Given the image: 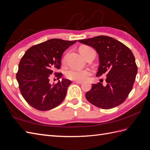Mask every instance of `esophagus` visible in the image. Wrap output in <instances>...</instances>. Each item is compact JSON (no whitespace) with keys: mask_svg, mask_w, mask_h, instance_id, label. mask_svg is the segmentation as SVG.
I'll return each mask as SVG.
<instances>
[{"mask_svg":"<svg viewBox=\"0 0 150 150\" xmlns=\"http://www.w3.org/2000/svg\"><path fill=\"white\" fill-rule=\"evenodd\" d=\"M73 82L75 83H77V84H81V83H82V82H81V81H74Z\"/></svg>","mask_w":150,"mask_h":150,"instance_id":"34e87169","label":"esophagus"}]
</instances>
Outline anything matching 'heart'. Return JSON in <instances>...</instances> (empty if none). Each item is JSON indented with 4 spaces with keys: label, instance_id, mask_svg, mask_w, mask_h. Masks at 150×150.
Listing matches in <instances>:
<instances>
[{
    "label": "heart",
    "instance_id": "obj_1",
    "mask_svg": "<svg viewBox=\"0 0 150 150\" xmlns=\"http://www.w3.org/2000/svg\"><path fill=\"white\" fill-rule=\"evenodd\" d=\"M87 46H82L80 47L79 50L83 49L88 48ZM91 72L88 69H84V70H80V69L71 68L68 70L66 73L67 77L70 80H77V81H83L88 79V77L91 75Z\"/></svg>",
    "mask_w": 150,
    "mask_h": 150
}]
</instances>
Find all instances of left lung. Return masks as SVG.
<instances>
[{
    "label": "left lung",
    "instance_id": "1",
    "mask_svg": "<svg viewBox=\"0 0 150 150\" xmlns=\"http://www.w3.org/2000/svg\"><path fill=\"white\" fill-rule=\"evenodd\" d=\"M94 48L99 55L96 76H106V85L93 84L86 94L87 100L102 109H111L125 101L132 91L137 67L130 49L115 38L100 35L79 40Z\"/></svg>",
    "mask_w": 150,
    "mask_h": 150
}]
</instances>
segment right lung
<instances>
[{
	"mask_svg": "<svg viewBox=\"0 0 150 150\" xmlns=\"http://www.w3.org/2000/svg\"><path fill=\"white\" fill-rule=\"evenodd\" d=\"M76 42L52 38L32 46L22 57L16 79L23 97L33 108L50 110L64 99L71 80L62 79L52 85L49 77L60 68L64 51ZM62 75L61 73H55L58 79Z\"/></svg>",
	"mask_w": 150,
	"mask_h": 150,
	"instance_id": "right-lung-1",
	"label": "right lung"
}]
</instances>
